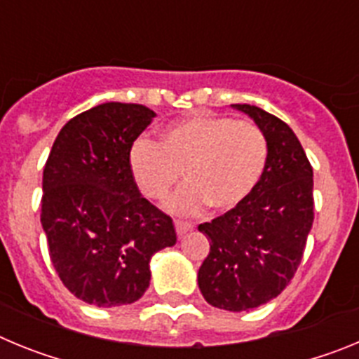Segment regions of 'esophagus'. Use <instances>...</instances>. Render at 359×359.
<instances>
[{
	"mask_svg": "<svg viewBox=\"0 0 359 359\" xmlns=\"http://www.w3.org/2000/svg\"><path fill=\"white\" fill-rule=\"evenodd\" d=\"M174 226H176V233L180 239H182L185 233H189V231L194 228L190 223H185V221H174Z\"/></svg>",
	"mask_w": 359,
	"mask_h": 359,
	"instance_id": "obj_1",
	"label": "esophagus"
}]
</instances>
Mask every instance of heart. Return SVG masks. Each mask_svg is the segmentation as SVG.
<instances>
[{"instance_id": "heart-1", "label": "heart", "mask_w": 359, "mask_h": 359, "mask_svg": "<svg viewBox=\"0 0 359 359\" xmlns=\"http://www.w3.org/2000/svg\"><path fill=\"white\" fill-rule=\"evenodd\" d=\"M268 140L250 120L194 115L169 123L156 142L138 138L129 151V169L142 194L167 198L176 214H198L210 205L217 212L241 207L261 183L268 165Z\"/></svg>"}]
</instances>
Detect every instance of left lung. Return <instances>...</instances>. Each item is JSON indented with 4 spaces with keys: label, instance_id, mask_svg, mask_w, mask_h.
<instances>
[{
    "label": "left lung",
    "instance_id": "8db88e82",
    "mask_svg": "<svg viewBox=\"0 0 359 359\" xmlns=\"http://www.w3.org/2000/svg\"><path fill=\"white\" fill-rule=\"evenodd\" d=\"M262 129L268 165L241 207L199 224L210 252L198 271L203 297L219 309L250 311L284 291L302 261L313 219V167L286 122L250 104H233Z\"/></svg>",
    "mask_w": 359,
    "mask_h": 359
}]
</instances>
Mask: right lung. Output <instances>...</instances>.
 Wrapping results in <instances>:
<instances>
[{"mask_svg":"<svg viewBox=\"0 0 359 359\" xmlns=\"http://www.w3.org/2000/svg\"><path fill=\"white\" fill-rule=\"evenodd\" d=\"M142 104L106 102L73 116L43 170L41 224L57 275L97 307L133 304L151 257L176 244L172 219L142 198L129 151L154 118Z\"/></svg>","mask_w":359,"mask_h":359,"instance_id":"add662e5","label":"right lung"}]
</instances>
